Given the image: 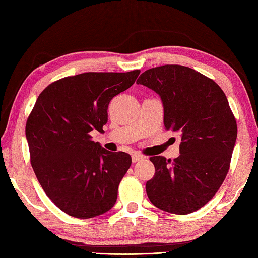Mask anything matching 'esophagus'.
<instances>
[{
  "label": "esophagus",
  "mask_w": 258,
  "mask_h": 258,
  "mask_svg": "<svg viewBox=\"0 0 258 258\" xmlns=\"http://www.w3.org/2000/svg\"><path fill=\"white\" fill-rule=\"evenodd\" d=\"M145 159V157H143L142 155H139V154H134L132 155V161L133 163H138V161Z\"/></svg>",
  "instance_id": "esophagus-1"
}]
</instances>
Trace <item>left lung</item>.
<instances>
[{"instance_id": "left-lung-1", "label": "left lung", "mask_w": 258, "mask_h": 258, "mask_svg": "<svg viewBox=\"0 0 258 258\" xmlns=\"http://www.w3.org/2000/svg\"><path fill=\"white\" fill-rule=\"evenodd\" d=\"M159 95L164 125L181 135L173 161L154 156L148 198L165 212L186 215L211 200L229 172L237 140V121L228 99L211 78L181 64L148 69L137 81Z\"/></svg>"}]
</instances>
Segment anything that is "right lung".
Listing matches in <instances>:
<instances>
[{"mask_svg":"<svg viewBox=\"0 0 258 258\" xmlns=\"http://www.w3.org/2000/svg\"><path fill=\"white\" fill-rule=\"evenodd\" d=\"M140 71L84 73L51 83L26 123L30 164L55 206L77 218L111 209L132 158L92 141L102 132L113 97L134 84Z\"/></svg>","mask_w":258,"mask_h":258,"instance_id":"obj_1","label":"right lung"}]
</instances>
